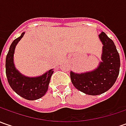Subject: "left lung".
Here are the masks:
<instances>
[{"mask_svg":"<svg viewBox=\"0 0 126 126\" xmlns=\"http://www.w3.org/2000/svg\"><path fill=\"white\" fill-rule=\"evenodd\" d=\"M99 38L103 44L102 62L93 71L76 74L71 71V82L76 89L90 95H98L115 83L120 69V57L111 39L102 32Z\"/></svg>","mask_w":126,"mask_h":126,"instance_id":"obj_1","label":"left lung"}]
</instances>
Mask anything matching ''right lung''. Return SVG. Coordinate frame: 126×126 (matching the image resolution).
<instances>
[{
    "label": "right lung",
    "instance_id": "right-lung-1",
    "mask_svg": "<svg viewBox=\"0 0 126 126\" xmlns=\"http://www.w3.org/2000/svg\"><path fill=\"white\" fill-rule=\"evenodd\" d=\"M24 32L19 38L14 40L8 51L5 69L9 85L12 89L19 96L28 100H36L42 97L48 89L53 69H50L44 74L38 77H27L16 69L14 64V53L18 42L24 35Z\"/></svg>",
    "mask_w": 126,
    "mask_h": 126
}]
</instances>
